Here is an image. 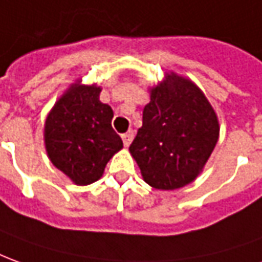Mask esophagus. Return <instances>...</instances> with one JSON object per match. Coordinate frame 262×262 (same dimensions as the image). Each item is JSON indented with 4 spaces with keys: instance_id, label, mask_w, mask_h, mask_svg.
<instances>
[{
    "instance_id": "1",
    "label": "esophagus",
    "mask_w": 262,
    "mask_h": 262,
    "mask_svg": "<svg viewBox=\"0 0 262 262\" xmlns=\"http://www.w3.org/2000/svg\"><path fill=\"white\" fill-rule=\"evenodd\" d=\"M121 138H122V142H124V145H125V147H128V145L131 144V141L134 140V131H133V129H129L128 133H125V134L121 135Z\"/></svg>"
}]
</instances>
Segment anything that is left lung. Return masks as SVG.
Here are the masks:
<instances>
[{
    "instance_id": "8db88e82",
    "label": "left lung",
    "mask_w": 262,
    "mask_h": 262,
    "mask_svg": "<svg viewBox=\"0 0 262 262\" xmlns=\"http://www.w3.org/2000/svg\"><path fill=\"white\" fill-rule=\"evenodd\" d=\"M218 133L217 115L201 90L171 74L152 88L129 151L151 187L181 188L203 169Z\"/></svg>"
}]
</instances>
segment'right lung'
Returning <instances> with one entry per match:
<instances>
[{
  "label": "right lung",
  "instance_id": "1",
  "mask_svg": "<svg viewBox=\"0 0 262 262\" xmlns=\"http://www.w3.org/2000/svg\"><path fill=\"white\" fill-rule=\"evenodd\" d=\"M100 93V86L74 84L45 121L50 160L78 185L100 180L110 158L122 148L111 125L113 110L101 102Z\"/></svg>",
  "mask_w": 262,
  "mask_h": 262
}]
</instances>
